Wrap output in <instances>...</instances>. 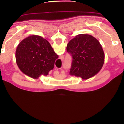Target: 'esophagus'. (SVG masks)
<instances>
[{"mask_svg":"<svg viewBox=\"0 0 124 124\" xmlns=\"http://www.w3.org/2000/svg\"><path fill=\"white\" fill-rule=\"evenodd\" d=\"M61 57H62V59H63V56H61Z\"/></svg>","mask_w":124,"mask_h":124,"instance_id":"1","label":"esophagus"}]
</instances>
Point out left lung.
<instances>
[{
	"label": "left lung",
	"mask_w": 124,
	"mask_h": 124,
	"mask_svg": "<svg viewBox=\"0 0 124 124\" xmlns=\"http://www.w3.org/2000/svg\"><path fill=\"white\" fill-rule=\"evenodd\" d=\"M67 50L73 58L70 76L87 79L95 76L102 68L104 51L99 42L92 35H76L68 43Z\"/></svg>",
	"instance_id": "obj_1"
}]
</instances>
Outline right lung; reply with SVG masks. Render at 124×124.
<instances>
[{
    "label": "right lung",
    "mask_w": 124,
    "mask_h": 124,
    "mask_svg": "<svg viewBox=\"0 0 124 124\" xmlns=\"http://www.w3.org/2000/svg\"><path fill=\"white\" fill-rule=\"evenodd\" d=\"M15 56L20 70L35 79L48 75L59 57L46 39L36 35L26 37L18 44Z\"/></svg>",
    "instance_id": "1"
}]
</instances>
